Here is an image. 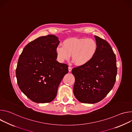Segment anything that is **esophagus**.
Returning <instances> with one entry per match:
<instances>
[{"mask_svg":"<svg viewBox=\"0 0 132 132\" xmlns=\"http://www.w3.org/2000/svg\"><path fill=\"white\" fill-rule=\"evenodd\" d=\"M71 70H72V68L71 67H68V70H69V71L70 72V71H71Z\"/></svg>","mask_w":132,"mask_h":132,"instance_id":"obj_1","label":"esophagus"}]
</instances>
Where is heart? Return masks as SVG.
Returning <instances> with one entry per match:
<instances>
[{
    "label": "heart",
    "mask_w": 132,
    "mask_h": 132,
    "mask_svg": "<svg viewBox=\"0 0 132 132\" xmlns=\"http://www.w3.org/2000/svg\"><path fill=\"white\" fill-rule=\"evenodd\" d=\"M63 46H58L56 53L61 62L68 61L70 55L73 62L82 66L89 63L95 57L98 50L96 41L92 39L69 38L64 40Z\"/></svg>",
    "instance_id": "heart-1"
}]
</instances>
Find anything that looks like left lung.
Wrapping results in <instances>:
<instances>
[{
  "instance_id": "1",
  "label": "left lung",
  "mask_w": 132,
  "mask_h": 132,
  "mask_svg": "<svg viewBox=\"0 0 132 132\" xmlns=\"http://www.w3.org/2000/svg\"><path fill=\"white\" fill-rule=\"evenodd\" d=\"M98 44L97 53L87 64L74 67L75 78L73 94L84 103H95L103 99L113 87L116 80V56L110 44L95 35Z\"/></svg>"
}]
</instances>
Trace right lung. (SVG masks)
I'll return each mask as SVG.
<instances>
[{"instance_id":"obj_1","label":"right lung","mask_w":132,"mask_h":132,"mask_svg":"<svg viewBox=\"0 0 132 132\" xmlns=\"http://www.w3.org/2000/svg\"><path fill=\"white\" fill-rule=\"evenodd\" d=\"M59 43L54 35L39 37L25 46L19 58L15 71L18 86L34 102L53 101L68 72V65L56 61Z\"/></svg>"}]
</instances>
